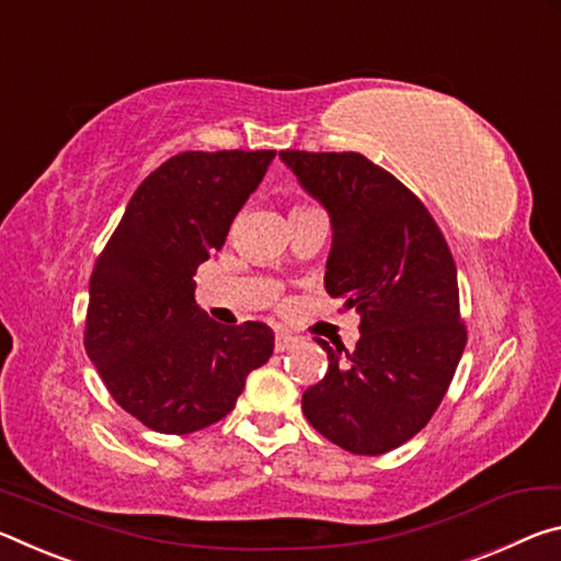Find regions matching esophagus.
Returning <instances> with one entry per match:
<instances>
[{"label":"esophagus","instance_id":"34e87169","mask_svg":"<svg viewBox=\"0 0 561 561\" xmlns=\"http://www.w3.org/2000/svg\"><path fill=\"white\" fill-rule=\"evenodd\" d=\"M298 341L293 335H288V333H275V351L278 353H286V351H290L293 345H296Z\"/></svg>","mask_w":561,"mask_h":561}]
</instances>
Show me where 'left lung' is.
Instances as JSON below:
<instances>
[{"instance_id":"obj_1","label":"left lung","mask_w":561,"mask_h":561,"mask_svg":"<svg viewBox=\"0 0 561 561\" xmlns=\"http://www.w3.org/2000/svg\"><path fill=\"white\" fill-rule=\"evenodd\" d=\"M280 161L330 216L325 290L360 313L353 353L318 341L328 373L302 392V412L347 453H390L427 425L465 351L453 253L422 201L363 153Z\"/></svg>"}]
</instances>
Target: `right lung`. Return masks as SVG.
Segmentation results:
<instances>
[{
	"instance_id": "right-lung-1",
	"label": "right lung",
	"mask_w": 561,
	"mask_h": 561,
	"mask_svg": "<svg viewBox=\"0 0 561 561\" xmlns=\"http://www.w3.org/2000/svg\"><path fill=\"white\" fill-rule=\"evenodd\" d=\"M275 151H183L144 179L89 280L84 347L128 415L163 435L214 425L273 330L220 325L196 306V268L226 243Z\"/></svg>"
}]
</instances>
